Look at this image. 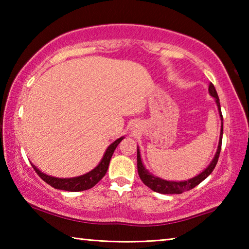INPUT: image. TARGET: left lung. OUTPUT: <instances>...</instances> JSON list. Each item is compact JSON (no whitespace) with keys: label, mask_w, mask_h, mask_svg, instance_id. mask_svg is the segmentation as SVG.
I'll use <instances>...</instances> for the list:
<instances>
[{"label":"left lung","mask_w":249,"mask_h":249,"mask_svg":"<svg viewBox=\"0 0 249 249\" xmlns=\"http://www.w3.org/2000/svg\"><path fill=\"white\" fill-rule=\"evenodd\" d=\"M209 93L211 94V96H213V98L215 99V102H216L217 108H218V113H220V116H221V121H223L220 99H218L217 92L215 90V88H214L213 83H210ZM222 137H223V122L221 125L220 142H218L216 154H215V156H214L213 160L211 161L210 165L201 172L200 175L196 176L195 178H191V179L185 180V181H168V180L159 178V177H155L154 175H151L150 172L145 168L144 163H142L140 149H138V147H137V170H138V175H140V178L142 179V182H144V184H146L147 187L150 188L151 190L155 192H158V193H162V195H180V193H182L184 191L191 190V189H193L195 187H196L197 184L201 183L204 179L208 178V177L212 174L214 168H215L218 157H220V153H221Z\"/></svg>","instance_id":"1"}]
</instances>
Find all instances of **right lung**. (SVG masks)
Masks as SVG:
<instances>
[{"label":"right lung","mask_w":249,"mask_h":249,"mask_svg":"<svg viewBox=\"0 0 249 249\" xmlns=\"http://www.w3.org/2000/svg\"><path fill=\"white\" fill-rule=\"evenodd\" d=\"M124 137H121L119 140H116L114 142H112L111 145L107 147V151L103 155V158L101 160V162L96 166L93 170H91L86 175L74 177V178H54V177L48 176L41 172L39 169L33 165L34 170L37 172L41 179H43L46 183L52 185L54 189H59V190H65V191H71V192H77V191H84L88 189L93 188L94 185L99 182V181L103 178L107 174V168L109 165V160L112 158V155L114 153L117 145L120 144Z\"/></svg>","instance_id":"obj_1"}]
</instances>
